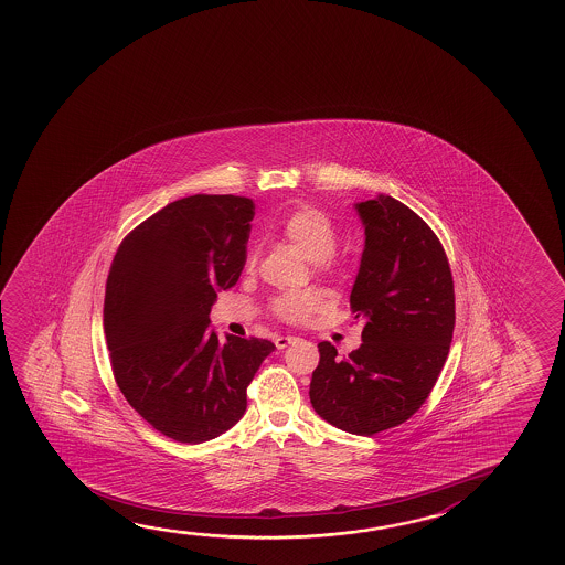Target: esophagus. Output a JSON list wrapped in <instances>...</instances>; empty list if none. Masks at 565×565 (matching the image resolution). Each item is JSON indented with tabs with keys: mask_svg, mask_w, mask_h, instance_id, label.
Returning <instances> with one entry per match:
<instances>
[{
	"mask_svg": "<svg viewBox=\"0 0 565 565\" xmlns=\"http://www.w3.org/2000/svg\"><path fill=\"white\" fill-rule=\"evenodd\" d=\"M276 347L279 348V350H284V348L289 347V344H296L297 337H276Z\"/></svg>",
	"mask_w": 565,
	"mask_h": 565,
	"instance_id": "esophagus-1",
	"label": "esophagus"
}]
</instances>
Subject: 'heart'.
<instances>
[{
  "instance_id": "b5f03b06",
  "label": "heart",
  "mask_w": 565,
  "mask_h": 565,
  "mask_svg": "<svg viewBox=\"0 0 565 565\" xmlns=\"http://www.w3.org/2000/svg\"><path fill=\"white\" fill-rule=\"evenodd\" d=\"M286 243L294 244L307 260L319 268H329L334 262V248L339 244V228L329 213L313 205L296 209L287 215L278 228ZM248 264H254V252L248 254ZM321 307V299L313 291H284L271 297L269 309L286 322L307 321Z\"/></svg>"
}]
</instances>
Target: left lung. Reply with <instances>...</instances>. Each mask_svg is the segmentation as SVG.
Wrapping results in <instances>:
<instances>
[{
	"instance_id": "left-lung-1",
	"label": "left lung",
	"mask_w": 565,
	"mask_h": 565,
	"mask_svg": "<svg viewBox=\"0 0 565 565\" xmlns=\"http://www.w3.org/2000/svg\"><path fill=\"white\" fill-rule=\"evenodd\" d=\"M365 246L350 294L364 322L348 358L321 342L311 405L350 435L405 423L428 399L450 352L456 299L450 264L433 228L390 195L356 203Z\"/></svg>"
}]
</instances>
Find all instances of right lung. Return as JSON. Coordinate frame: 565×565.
Here are the masks:
<instances>
[{"label":"right lung","mask_w":565,"mask_h":565,"mask_svg":"<svg viewBox=\"0 0 565 565\" xmlns=\"http://www.w3.org/2000/svg\"><path fill=\"white\" fill-rule=\"evenodd\" d=\"M254 203L190 195L168 203L122 238L105 284L104 329L115 382L130 407L175 443H207L246 411V387L266 339L209 324L218 289L235 286Z\"/></svg>","instance_id":"add662e5"}]
</instances>
